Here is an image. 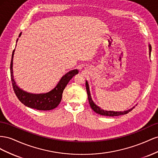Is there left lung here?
I'll use <instances>...</instances> for the list:
<instances>
[{"label":"left lung","mask_w":158,"mask_h":158,"mask_svg":"<svg viewBox=\"0 0 158 158\" xmlns=\"http://www.w3.org/2000/svg\"><path fill=\"white\" fill-rule=\"evenodd\" d=\"M149 49H150V56L151 55V51H152V47L150 45H149ZM86 89H87V95H88V99H89V105L91 106V109L96 112V113L98 114H101L102 116H120V115H123V114H126L128 113L130 111H131L134 108H132V109H130L128 110H125V111H119V112H117V111H107V110H102L101 108H100L99 106H98L97 105H96L94 104V102L93 101L91 97V94H90V91H89V84L88 82L86 81Z\"/></svg>","instance_id":"1"}]
</instances>
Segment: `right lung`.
<instances>
[{
	"label": "right lung",
	"mask_w": 158,
	"mask_h": 158,
	"mask_svg": "<svg viewBox=\"0 0 158 158\" xmlns=\"http://www.w3.org/2000/svg\"><path fill=\"white\" fill-rule=\"evenodd\" d=\"M21 35V33L19 37ZM18 41V40H17ZM16 41V42H17ZM15 49L13 50L10 62V77L13 89L19 100L25 106L40 110H50L56 108L61 101L62 94L66 85L74 75L79 73L77 69L69 71L60 81L56 87L51 91L42 94H32L27 93L17 86L13 76L12 64Z\"/></svg>",
	"instance_id": "obj_1"
}]
</instances>
